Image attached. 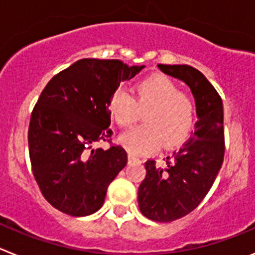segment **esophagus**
Segmentation results:
<instances>
[{"label": "esophagus", "instance_id": "34e87169", "mask_svg": "<svg viewBox=\"0 0 255 255\" xmlns=\"http://www.w3.org/2000/svg\"><path fill=\"white\" fill-rule=\"evenodd\" d=\"M128 161H129V163H139L140 159H139L135 154H132V153H129V155H128Z\"/></svg>", "mask_w": 255, "mask_h": 255}]
</instances>
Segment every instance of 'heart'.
I'll use <instances>...</instances> for the list:
<instances>
[{
	"mask_svg": "<svg viewBox=\"0 0 255 255\" xmlns=\"http://www.w3.org/2000/svg\"><path fill=\"white\" fill-rule=\"evenodd\" d=\"M108 110L120 126H130L144 112L145 125L120 135L121 145L136 155L153 153L161 147H172L188 138L195 121V105L190 96L163 75L144 79L135 87V98L125 89H117Z\"/></svg>",
	"mask_w": 255,
	"mask_h": 255,
	"instance_id": "obj_1",
	"label": "heart"
}]
</instances>
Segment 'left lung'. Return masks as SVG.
Wrapping results in <instances>:
<instances>
[{
	"mask_svg": "<svg viewBox=\"0 0 255 255\" xmlns=\"http://www.w3.org/2000/svg\"><path fill=\"white\" fill-rule=\"evenodd\" d=\"M166 75L190 88L197 106L194 132L167 167L145 162L147 175L138 191L140 212L157 222H171L194 211L212 188L224 162V105L213 85L189 65H158Z\"/></svg>",
	"mask_w": 255,
	"mask_h": 255,
	"instance_id": "1",
	"label": "left lung"
}]
</instances>
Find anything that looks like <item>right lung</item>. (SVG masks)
<instances>
[{"label": "right lung", "instance_id": "add662e5", "mask_svg": "<svg viewBox=\"0 0 255 255\" xmlns=\"http://www.w3.org/2000/svg\"><path fill=\"white\" fill-rule=\"evenodd\" d=\"M144 67L83 58L53 76L40 93L29 124V155L35 181L56 209L83 217L103 206L128 153L120 145L94 149L93 144L111 138L112 94Z\"/></svg>", "mask_w": 255, "mask_h": 255}]
</instances>
